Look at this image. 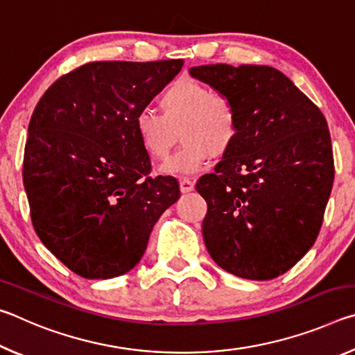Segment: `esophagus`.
Listing matches in <instances>:
<instances>
[{
    "instance_id": "1",
    "label": "esophagus",
    "mask_w": 355,
    "mask_h": 355,
    "mask_svg": "<svg viewBox=\"0 0 355 355\" xmlns=\"http://www.w3.org/2000/svg\"><path fill=\"white\" fill-rule=\"evenodd\" d=\"M194 189V182L189 178H182L180 180V191L182 192H191Z\"/></svg>"
}]
</instances>
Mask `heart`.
Wrapping results in <instances>:
<instances>
[{"instance_id": "b5f03b06", "label": "heart", "mask_w": 355, "mask_h": 355, "mask_svg": "<svg viewBox=\"0 0 355 355\" xmlns=\"http://www.w3.org/2000/svg\"><path fill=\"white\" fill-rule=\"evenodd\" d=\"M161 112L141 110L133 127L148 158L164 159L182 135L183 146L161 166L169 175L202 171L211 156L230 152L238 139L239 116L233 101L194 80H178L159 98Z\"/></svg>"}]
</instances>
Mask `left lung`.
<instances>
[{
  "mask_svg": "<svg viewBox=\"0 0 355 355\" xmlns=\"http://www.w3.org/2000/svg\"><path fill=\"white\" fill-rule=\"evenodd\" d=\"M236 106L238 139L196 189L207 200L208 254L249 280L285 274L315 244L334 184L326 117L290 78L268 65L189 69Z\"/></svg>",
  "mask_w": 355,
  "mask_h": 355,
  "instance_id": "1",
  "label": "left lung"
}]
</instances>
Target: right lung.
<instances>
[{
    "label": "right lung",
    "mask_w": 355,
    "mask_h": 355,
    "mask_svg": "<svg viewBox=\"0 0 355 355\" xmlns=\"http://www.w3.org/2000/svg\"><path fill=\"white\" fill-rule=\"evenodd\" d=\"M182 67V59L89 62L51 84L35 106L23 163L33 225L84 279L133 269L156 220L178 200L175 178L148 177L133 122Z\"/></svg>",
    "instance_id": "obj_1"
}]
</instances>
